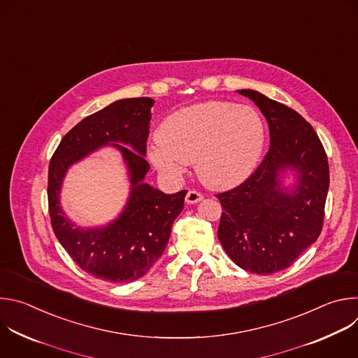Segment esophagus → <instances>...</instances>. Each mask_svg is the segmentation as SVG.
<instances>
[{
    "label": "esophagus",
    "mask_w": 358,
    "mask_h": 358,
    "mask_svg": "<svg viewBox=\"0 0 358 358\" xmlns=\"http://www.w3.org/2000/svg\"><path fill=\"white\" fill-rule=\"evenodd\" d=\"M202 198H203V195H202L201 192L195 191V189H189V191L187 192V195H185L187 203H196V202H199Z\"/></svg>",
    "instance_id": "obj_1"
}]
</instances>
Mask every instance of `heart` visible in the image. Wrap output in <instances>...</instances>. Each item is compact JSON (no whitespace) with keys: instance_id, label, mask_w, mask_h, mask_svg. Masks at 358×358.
Instances as JSON below:
<instances>
[{"instance_id":"1","label":"heart","mask_w":358,"mask_h":358,"mask_svg":"<svg viewBox=\"0 0 358 358\" xmlns=\"http://www.w3.org/2000/svg\"><path fill=\"white\" fill-rule=\"evenodd\" d=\"M264 145L265 124L257 110L232 101L208 100L166 117L148 156L169 177H180L185 164L195 162L203 184L231 188L252 174Z\"/></svg>"}]
</instances>
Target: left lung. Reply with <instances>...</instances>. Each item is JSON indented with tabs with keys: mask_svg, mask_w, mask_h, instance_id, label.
<instances>
[{
	"mask_svg": "<svg viewBox=\"0 0 358 358\" xmlns=\"http://www.w3.org/2000/svg\"><path fill=\"white\" fill-rule=\"evenodd\" d=\"M238 93L249 97L266 117L271 147L250 177L217 194L224 208L218 239L239 268L271 275L289 268L319 238L329 162L317 133L297 112L257 90ZM286 169L298 176L292 192L280 182Z\"/></svg>",
	"mask_w": 358,
	"mask_h": 358,
	"instance_id": "1",
	"label": "left lung"
}]
</instances>
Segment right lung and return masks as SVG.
<instances>
[{
  "mask_svg": "<svg viewBox=\"0 0 358 358\" xmlns=\"http://www.w3.org/2000/svg\"><path fill=\"white\" fill-rule=\"evenodd\" d=\"M152 105L151 97L122 99L85 117L65 134L49 163L48 206L54 232L82 271L108 282L129 283L144 276L163 255L173 222L184 208L185 189L164 194L143 181L150 170L144 156ZM106 143L116 146L128 164L131 196L115 222L83 230L59 206L62 181L72 164Z\"/></svg>",
  "mask_w": 358,
  "mask_h": 358,
  "instance_id": "right-lung-1",
  "label": "right lung"
}]
</instances>
